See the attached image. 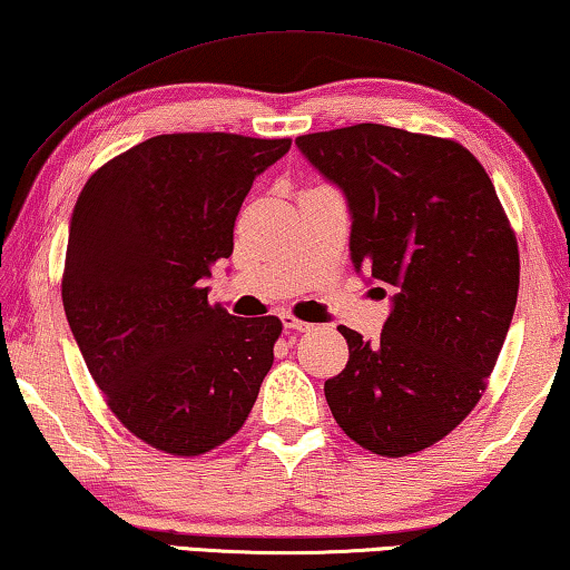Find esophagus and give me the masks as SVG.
Here are the masks:
<instances>
[{
    "mask_svg": "<svg viewBox=\"0 0 570 570\" xmlns=\"http://www.w3.org/2000/svg\"><path fill=\"white\" fill-rule=\"evenodd\" d=\"M279 318H283V326L285 328H293V331H308L311 328V323L295 318L293 313H283V315H279Z\"/></svg>",
    "mask_w": 570,
    "mask_h": 570,
    "instance_id": "34e87169",
    "label": "esophagus"
}]
</instances>
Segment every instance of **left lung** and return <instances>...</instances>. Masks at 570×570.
<instances>
[{
	"label": "left lung",
	"instance_id": "1",
	"mask_svg": "<svg viewBox=\"0 0 570 570\" xmlns=\"http://www.w3.org/2000/svg\"><path fill=\"white\" fill-rule=\"evenodd\" d=\"M295 145L344 190L354 267L392 287L380 341L338 326L348 362L326 380L328 407L362 449L410 456L487 390L518 303V239L487 170L453 139L354 125Z\"/></svg>",
	"mask_w": 570,
	"mask_h": 570
}]
</instances>
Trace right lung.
<instances>
[{
  "mask_svg": "<svg viewBox=\"0 0 570 570\" xmlns=\"http://www.w3.org/2000/svg\"><path fill=\"white\" fill-rule=\"evenodd\" d=\"M291 139L157 135L101 165L73 206L63 308L119 423L170 456L239 431L283 323L236 318L204 279L234 249V222Z\"/></svg>",
  "mask_w": 570,
  "mask_h": 570,
  "instance_id": "obj_1",
  "label": "right lung"
}]
</instances>
